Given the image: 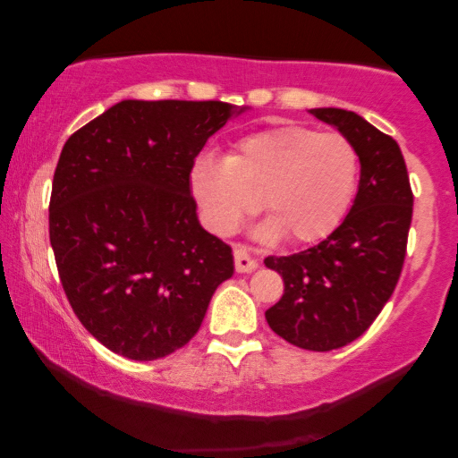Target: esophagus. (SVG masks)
<instances>
[{
    "label": "esophagus",
    "instance_id": "esophagus-1",
    "mask_svg": "<svg viewBox=\"0 0 458 458\" xmlns=\"http://www.w3.org/2000/svg\"><path fill=\"white\" fill-rule=\"evenodd\" d=\"M233 256H235V271L237 273H252L259 268V262H256L243 248H235Z\"/></svg>",
    "mask_w": 458,
    "mask_h": 458
}]
</instances>
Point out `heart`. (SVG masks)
<instances>
[{
    "instance_id": "heart-1",
    "label": "heart",
    "mask_w": 458,
    "mask_h": 458,
    "mask_svg": "<svg viewBox=\"0 0 458 458\" xmlns=\"http://www.w3.org/2000/svg\"><path fill=\"white\" fill-rule=\"evenodd\" d=\"M359 154L340 133L275 127L235 143L227 158L202 154L190 171V191L202 223L216 235L233 233L243 218L265 208L254 237L287 235L312 243L334 233L352 204Z\"/></svg>"
}]
</instances>
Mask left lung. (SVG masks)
<instances>
[{"mask_svg": "<svg viewBox=\"0 0 458 458\" xmlns=\"http://www.w3.org/2000/svg\"><path fill=\"white\" fill-rule=\"evenodd\" d=\"M352 143L360 162L352 208L329 237L304 252L268 256L284 296L265 312L268 327L304 350L327 352L369 329L398 284L412 218L409 173L398 143L342 108H312Z\"/></svg>", "mask_w": 458, "mask_h": 458, "instance_id": "1", "label": "left lung"}]
</instances>
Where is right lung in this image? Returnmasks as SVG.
Segmentation results:
<instances>
[{"mask_svg":"<svg viewBox=\"0 0 458 458\" xmlns=\"http://www.w3.org/2000/svg\"><path fill=\"white\" fill-rule=\"evenodd\" d=\"M242 112L123 99L62 148L49 242L74 315L112 352L156 360L183 348L233 275L231 248L198 221L190 171Z\"/></svg>","mask_w":458,"mask_h":458,"instance_id":"obj_1","label":"right lung"}]
</instances>
